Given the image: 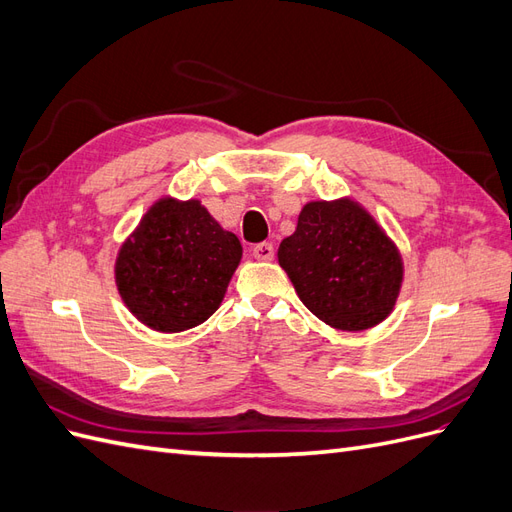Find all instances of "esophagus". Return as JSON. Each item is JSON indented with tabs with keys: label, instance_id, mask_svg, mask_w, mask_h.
Instances as JSON below:
<instances>
[{
	"label": "esophagus",
	"instance_id": "obj_1",
	"mask_svg": "<svg viewBox=\"0 0 512 512\" xmlns=\"http://www.w3.org/2000/svg\"><path fill=\"white\" fill-rule=\"evenodd\" d=\"M252 254L260 262H269V260H273V245L271 243H258V245H254Z\"/></svg>",
	"mask_w": 512,
	"mask_h": 512
}]
</instances>
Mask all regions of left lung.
Segmentation results:
<instances>
[{"label":"left lung","mask_w":512,"mask_h":512,"mask_svg":"<svg viewBox=\"0 0 512 512\" xmlns=\"http://www.w3.org/2000/svg\"><path fill=\"white\" fill-rule=\"evenodd\" d=\"M277 262L303 305L337 331H365L391 316L404 284L397 243L359 200H309Z\"/></svg>","instance_id":"8db88e82"}]
</instances>
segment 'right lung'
Wrapping results in <instances>:
<instances>
[{
    "mask_svg": "<svg viewBox=\"0 0 512 512\" xmlns=\"http://www.w3.org/2000/svg\"><path fill=\"white\" fill-rule=\"evenodd\" d=\"M243 256L198 198L162 196L121 243L115 284L130 314L158 333L203 324L224 301Z\"/></svg>",
    "mask_w": 512,
    "mask_h": 512,
    "instance_id": "1",
    "label": "right lung"
}]
</instances>
